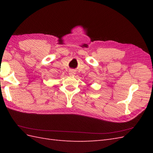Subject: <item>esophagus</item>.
I'll use <instances>...</instances> for the list:
<instances>
[{"label":"esophagus","instance_id":"obj_1","mask_svg":"<svg viewBox=\"0 0 153 153\" xmlns=\"http://www.w3.org/2000/svg\"><path fill=\"white\" fill-rule=\"evenodd\" d=\"M75 74H76V73H75L74 71H70V76H74Z\"/></svg>","mask_w":153,"mask_h":153}]
</instances>
